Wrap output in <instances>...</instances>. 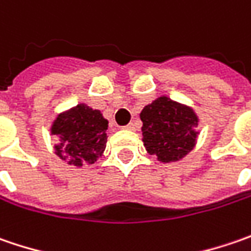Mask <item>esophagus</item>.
<instances>
[{"label": "esophagus", "instance_id": "34e87169", "mask_svg": "<svg viewBox=\"0 0 251 251\" xmlns=\"http://www.w3.org/2000/svg\"><path fill=\"white\" fill-rule=\"evenodd\" d=\"M124 129H126V130H135V124H127L126 126H124Z\"/></svg>", "mask_w": 251, "mask_h": 251}]
</instances>
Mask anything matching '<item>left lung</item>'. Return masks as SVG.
<instances>
[{"label":"left lung","instance_id":"obj_1","mask_svg":"<svg viewBox=\"0 0 251 251\" xmlns=\"http://www.w3.org/2000/svg\"><path fill=\"white\" fill-rule=\"evenodd\" d=\"M140 119L145 147L160 161H177L195 146L198 118L188 106L160 97L143 108Z\"/></svg>","mask_w":251,"mask_h":251}]
</instances>
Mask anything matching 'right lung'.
Wrapping results in <instances>:
<instances>
[{"mask_svg": "<svg viewBox=\"0 0 251 251\" xmlns=\"http://www.w3.org/2000/svg\"><path fill=\"white\" fill-rule=\"evenodd\" d=\"M108 121L97 109L80 104L57 116L51 135L59 137L56 154L69 164H93L106 146Z\"/></svg>", "mask_w": 251, "mask_h": 251, "instance_id": "right-lung-1", "label": "right lung"}]
</instances>
